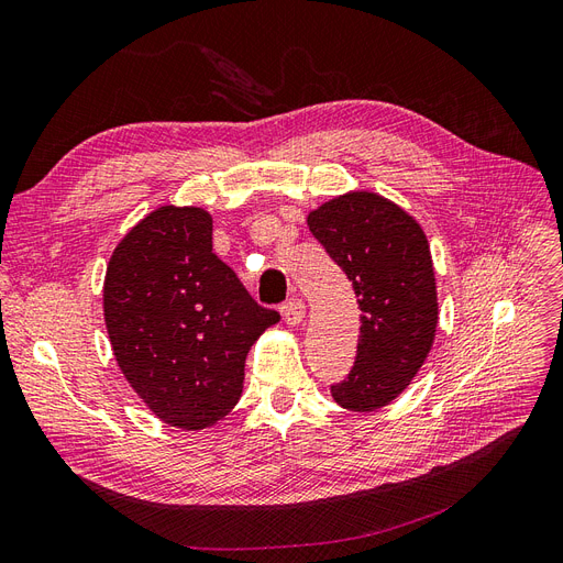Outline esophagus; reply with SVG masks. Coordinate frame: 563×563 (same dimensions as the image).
Here are the masks:
<instances>
[{"label":"esophagus","mask_w":563,"mask_h":563,"mask_svg":"<svg viewBox=\"0 0 563 563\" xmlns=\"http://www.w3.org/2000/svg\"><path fill=\"white\" fill-rule=\"evenodd\" d=\"M303 318H306V306H303V301H301L299 297H292V299H287V301L283 303V320H285L287 324L297 327Z\"/></svg>","instance_id":"1"}]
</instances>
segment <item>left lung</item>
<instances>
[{"label":"left lung","instance_id":"1","mask_svg":"<svg viewBox=\"0 0 563 563\" xmlns=\"http://www.w3.org/2000/svg\"><path fill=\"white\" fill-rule=\"evenodd\" d=\"M308 227L352 280L362 310L355 364L331 397L347 410L383 408L420 371L439 324L427 236L404 208L373 192L322 203Z\"/></svg>","mask_w":563,"mask_h":563}]
</instances>
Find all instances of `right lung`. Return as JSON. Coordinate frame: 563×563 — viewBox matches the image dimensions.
<instances>
[{
  "label": "right lung",
  "mask_w": 563,
  "mask_h": 563,
  "mask_svg": "<svg viewBox=\"0 0 563 563\" xmlns=\"http://www.w3.org/2000/svg\"><path fill=\"white\" fill-rule=\"evenodd\" d=\"M103 320L143 404L162 422L197 431L236 406L247 350L280 316L213 253L203 208L162 206L111 255Z\"/></svg>",
  "instance_id": "1"
}]
</instances>
